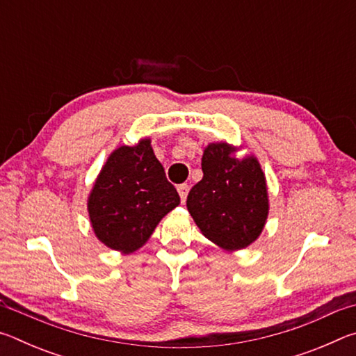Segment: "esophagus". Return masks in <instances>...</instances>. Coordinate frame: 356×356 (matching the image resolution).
Here are the masks:
<instances>
[{
  "instance_id": "1",
  "label": "esophagus",
  "mask_w": 356,
  "mask_h": 356,
  "mask_svg": "<svg viewBox=\"0 0 356 356\" xmlns=\"http://www.w3.org/2000/svg\"><path fill=\"white\" fill-rule=\"evenodd\" d=\"M177 191H179V195H180V200H182V202H185L186 196H188V191H190V185H186V184L179 185L177 186Z\"/></svg>"
}]
</instances>
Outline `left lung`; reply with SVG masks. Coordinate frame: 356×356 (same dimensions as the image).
<instances>
[{"label":"left lung","mask_w":356,"mask_h":356,"mask_svg":"<svg viewBox=\"0 0 356 356\" xmlns=\"http://www.w3.org/2000/svg\"><path fill=\"white\" fill-rule=\"evenodd\" d=\"M237 149L222 141L207 144L204 177L186 197V209L204 237L231 252L256 242L270 210L261 163L254 155L238 159Z\"/></svg>","instance_id":"1"}]
</instances>
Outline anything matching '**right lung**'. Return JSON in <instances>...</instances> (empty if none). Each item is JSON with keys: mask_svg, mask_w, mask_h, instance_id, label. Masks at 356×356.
<instances>
[{"mask_svg": "<svg viewBox=\"0 0 356 356\" xmlns=\"http://www.w3.org/2000/svg\"><path fill=\"white\" fill-rule=\"evenodd\" d=\"M179 204L150 138H143L108 156L88 196V212L95 237L129 254L147 242L161 218Z\"/></svg>", "mask_w": 356, "mask_h": 356, "instance_id": "1", "label": "right lung"}]
</instances>
